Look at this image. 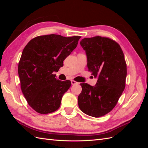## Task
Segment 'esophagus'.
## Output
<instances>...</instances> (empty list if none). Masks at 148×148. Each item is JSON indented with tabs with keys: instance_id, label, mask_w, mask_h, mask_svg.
<instances>
[{
	"instance_id": "1",
	"label": "esophagus",
	"mask_w": 148,
	"mask_h": 148,
	"mask_svg": "<svg viewBox=\"0 0 148 148\" xmlns=\"http://www.w3.org/2000/svg\"><path fill=\"white\" fill-rule=\"evenodd\" d=\"M71 84L72 85H74V84H77L78 83V82H75V80H71Z\"/></svg>"
}]
</instances>
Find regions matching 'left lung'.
Returning <instances> with one entry per match:
<instances>
[{"instance_id": "left-lung-1", "label": "left lung", "mask_w": 148, "mask_h": 148, "mask_svg": "<svg viewBox=\"0 0 148 148\" xmlns=\"http://www.w3.org/2000/svg\"><path fill=\"white\" fill-rule=\"evenodd\" d=\"M80 44L86 51L89 71L98 79L95 86L81 84L78 106L84 114L100 117L114 108L124 90L127 73L125 56L119 44L109 38H84Z\"/></svg>"}]
</instances>
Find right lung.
Segmentation results:
<instances>
[{
    "label": "right lung",
    "instance_id": "1",
    "mask_svg": "<svg viewBox=\"0 0 148 148\" xmlns=\"http://www.w3.org/2000/svg\"><path fill=\"white\" fill-rule=\"evenodd\" d=\"M81 36L58 34L39 36L25 47L18 63L21 89L29 106L37 112L46 114L60 107L62 98L71 82L56 78L54 71L77 46Z\"/></svg>",
    "mask_w": 148,
    "mask_h": 148
}]
</instances>
